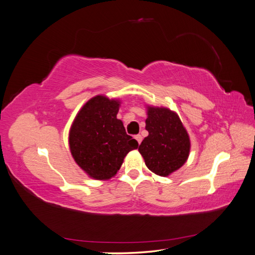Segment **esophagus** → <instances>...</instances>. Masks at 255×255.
I'll return each mask as SVG.
<instances>
[{
  "instance_id": "34e87169",
  "label": "esophagus",
  "mask_w": 255,
  "mask_h": 255,
  "mask_svg": "<svg viewBox=\"0 0 255 255\" xmlns=\"http://www.w3.org/2000/svg\"><path fill=\"white\" fill-rule=\"evenodd\" d=\"M134 138H135L136 140H137V142H138V145L140 144V142H141V139H142V137H141V135H139V134H138V135H135V136H134Z\"/></svg>"
}]
</instances>
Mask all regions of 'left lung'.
<instances>
[{
  "instance_id": "1",
  "label": "left lung",
  "mask_w": 255,
  "mask_h": 255,
  "mask_svg": "<svg viewBox=\"0 0 255 255\" xmlns=\"http://www.w3.org/2000/svg\"><path fill=\"white\" fill-rule=\"evenodd\" d=\"M145 128L148 136L138 151L154 174L169 176L185 164L189 157L190 138L178 115L166 107L146 106Z\"/></svg>"
}]
</instances>
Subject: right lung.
<instances>
[{"label":"right lung","mask_w":255,"mask_h":255,"mask_svg":"<svg viewBox=\"0 0 255 255\" xmlns=\"http://www.w3.org/2000/svg\"><path fill=\"white\" fill-rule=\"evenodd\" d=\"M121 101L96 95L79 110L69 131L72 158L89 177L107 181L120 170L127 154L138 148L117 119Z\"/></svg>","instance_id":"1"}]
</instances>
